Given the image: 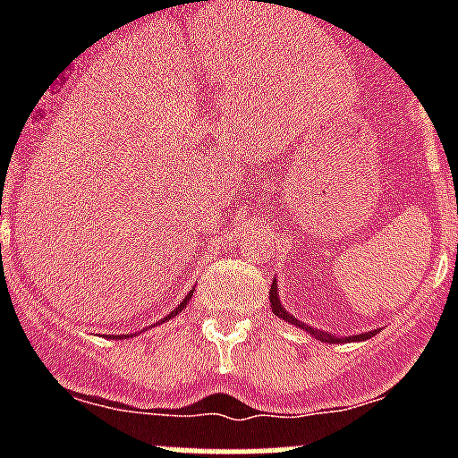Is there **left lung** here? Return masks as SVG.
Masks as SVG:
<instances>
[{
	"label": "left lung",
	"instance_id": "8db88e82",
	"mask_svg": "<svg viewBox=\"0 0 458 458\" xmlns=\"http://www.w3.org/2000/svg\"><path fill=\"white\" fill-rule=\"evenodd\" d=\"M270 310H272V315L284 318L285 323H293V326H297V327H301V330L310 332V335L315 336V339L323 341V344H345V341H348V344H350V341H366V339H370V336L374 335V330H372V332H361V335H354V336H345V339H339V336L327 335V332L318 330V327H312V326H308V323L299 321V318H294L288 310H285L284 306H281L279 293H276V279H272V285H270Z\"/></svg>",
	"mask_w": 458,
	"mask_h": 458
}]
</instances>
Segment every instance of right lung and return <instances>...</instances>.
<instances>
[{
    "label": "right lung",
    "mask_w": 458,
    "mask_h": 458,
    "mask_svg": "<svg viewBox=\"0 0 458 458\" xmlns=\"http://www.w3.org/2000/svg\"><path fill=\"white\" fill-rule=\"evenodd\" d=\"M192 293H195V288H192V290H191V293H188V294H186V299H183V301H182V303H179V306H177V308H174V310H173V312H170V315H168V317H164V318H161V323H165V321H170V318H173V317H177V315H179V312H182V310H183V308H186V306H188V301H191ZM141 332H146V330H141ZM141 332H135V335H141ZM108 336H110V335H108ZM128 336H132V335H122V336H119V339H128ZM113 339H114V336H113Z\"/></svg>",
    "instance_id": "add662e5"
}]
</instances>
